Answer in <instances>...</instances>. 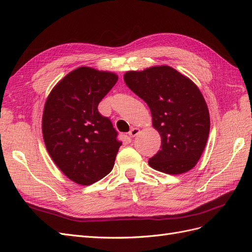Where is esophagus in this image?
I'll use <instances>...</instances> for the list:
<instances>
[{"mask_svg": "<svg viewBox=\"0 0 252 252\" xmlns=\"http://www.w3.org/2000/svg\"><path fill=\"white\" fill-rule=\"evenodd\" d=\"M140 132V129L139 128H132L130 131H129V135L131 136V138H134V136Z\"/></svg>", "mask_w": 252, "mask_h": 252, "instance_id": "esophagus-1", "label": "esophagus"}]
</instances>
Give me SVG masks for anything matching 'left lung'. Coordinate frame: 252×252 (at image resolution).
Returning a JSON list of instances; mask_svg holds the SVG:
<instances>
[{
    "instance_id": "1",
    "label": "left lung",
    "mask_w": 252,
    "mask_h": 252,
    "mask_svg": "<svg viewBox=\"0 0 252 252\" xmlns=\"http://www.w3.org/2000/svg\"><path fill=\"white\" fill-rule=\"evenodd\" d=\"M129 89L147 103L152 126L162 139L161 150L149 158L152 168L181 174L199 161L210 130L207 104L195 84L167 65L127 71Z\"/></svg>"
}]
</instances>
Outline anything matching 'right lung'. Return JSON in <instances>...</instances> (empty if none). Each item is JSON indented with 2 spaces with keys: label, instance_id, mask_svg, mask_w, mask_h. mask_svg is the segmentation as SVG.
<instances>
[{
  "label": "right lung",
  "instance_id": "1",
  "mask_svg": "<svg viewBox=\"0 0 252 252\" xmlns=\"http://www.w3.org/2000/svg\"><path fill=\"white\" fill-rule=\"evenodd\" d=\"M118 82V75L79 67L53 87L43 111V139L52 161L66 177L87 186L113 168L122 145L97 105Z\"/></svg>",
  "mask_w": 252,
  "mask_h": 252
}]
</instances>
